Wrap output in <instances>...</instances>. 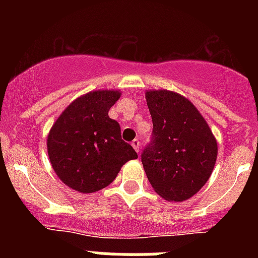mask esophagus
Instances as JSON below:
<instances>
[{"label":"esophagus","instance_id":"1","mask_svg":"<svg viewBox=\"0 0 258 258\" xmlns=\"http://www.w3.org/2000/svg\"><path fill=\"white\" fill-rule=\"evenodd\" d=\"M132 146H133L134 147V150H136L137 152H140V149H141V142H140V140H133V142H132Z\"/></svg>","mask_w":258,"mask_h":258}]
</instances>
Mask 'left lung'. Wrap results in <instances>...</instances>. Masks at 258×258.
<instances>
[{
    "instance_id": "left-lung-1",
    "label": "left lung",
    "mask_w": 258,
    "mask_h": 258,
    "mask_svg": "<svg viewBox=\"0 0 258 258\" xmlns=\"http://www.w3.org/2000/svg\"><path fill=\"white\" fill-rule=\"evenodd\" d=\"M151 140L142 154L150 183L161 198L183 202L207 183L217 159V142L190 101L177 93H146Z\"/></svg>"
}]
</instances>
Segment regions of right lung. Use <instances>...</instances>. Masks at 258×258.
<instances>
[{"mask_svg": "<svg viewBox=\"0 0 258 258\" xmlns=\"http://www.w3.org/2000/svg\"><path fill=\"white\" fill-rule=\"evenodd\" d=\"M118 92L98 90L72 102L52 125L47 152L56 175L68 187L95 192L116 178L126 161L138 155L121 140V129L108 111Z\"/></svg>", "mask_w": 258, "mask_h": 258, "instance_id": "obj_1", "label": "right lung"}]
</instances>
